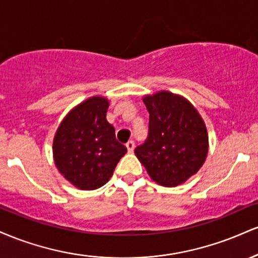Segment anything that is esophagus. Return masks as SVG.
<instances>
[{
    "instance_id": "obj_1",
    "label": "esophagus",
    "mask_w": 258,
    "mask_h": 258,
    "mask_svg": "<svg viewBox=\"0 0 258 258\" xmlns=\"http://www.w3.org/2000/svg\"><path fill=\"white\" fill-rule=\"evenodd\" d=\"M126 148H127V152L132 153L133 150H135V142H133V141L127 142V143H126Z\"/></svg>"
}]
</instances>
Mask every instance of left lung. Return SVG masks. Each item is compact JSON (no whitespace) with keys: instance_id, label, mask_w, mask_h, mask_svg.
I'll return each mask as SVG.
<instances>
[{"instance_id":"8db88e82","label":"left lung","mask_w":258,"mask_h":258,"mask_svg":"<svg viewBox=\"0 0 258 258\" xmlns=\"http://www.w3.org/2000/svg\"><path fill=\"white\" fill-rule=\"evenodd\" d=\"M143 102L149 111V133L135 149L136 156L158 184H182L206 160L205 122L191 103L178 94L161 91L146 96Z\"/></svg>"}]
</instances>
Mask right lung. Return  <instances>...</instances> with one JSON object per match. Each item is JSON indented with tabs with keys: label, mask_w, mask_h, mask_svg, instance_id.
I'll use <instances>...</instances> for the list:
<instances>
[{
	"label": "right lung",
	"mask_w": 258,
	"mask_h": 258,
	"mask_svg": "<svg viewBox=\"0 0 258 258\" xmlns=\"http://www.w3.org/2000/svg\"><path fill=\"white\" fill-rule=\"evenodd\" d=\"M108 106L104 97L86 99L64 117L53 139L58 171L82 190L104 185L127 152L106 121Z\"/></svg>",
	"instance_id": "obj_1"
}]
</instances>
